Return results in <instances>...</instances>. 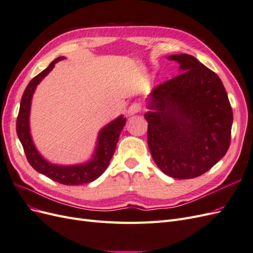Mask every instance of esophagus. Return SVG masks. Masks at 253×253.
Instances as JSON below:
<instances>
[{"instance_id": "esophagus-1", "label": "esophagus", "mask_w": 253, "mask_h": 253, "mask_svg": "<svg viewBox=\"0 0 253 253\" xmlns=\"http://www.w3.org/2000/svg\"><path fill=\"white\" fill-rule=\"evenodd\" d=\"M140 111H141V104L139 102H134V103L131 104V106H129L128 114L129 115H134V114L139 113Z\"/></svg>"}]
</instances>
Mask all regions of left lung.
<instances>
[{
    "instance_id": "obj_1",
    "label": "left lung",
    "mask_w": 253,
    "mask_h": 253,
    "mask_svg": "<svg viewBox=\"0 0 253 253\" xmlns=\"http://www.w3.org/2000/svg\"><path fill=\"white\" fill-rule=\"evenodd\" d=\"M179 64L175 78L148 99V144L157 167L178 179L197 177L225 156L233 114L218 76L195 57H168Z\"/></svg>"
}]
</instances>
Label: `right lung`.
<instances>
[{
    "label": "right lung",
    "mask_w": 253,
    "mask_h": 253,
    "mask_svg": "<svg viewBox=\"0 0 253 253\" xmlns=\"http://www.w3.org/2000/svg\"><path fill=\"white\" fill-rule=\"evenodd\" d=\"M63 59L65 58L59 57L53 60L47 68H45L39 75H37L28 83L21 99L20 111L17 119V134L23 145V149H24L28 163L36 171L47 176L52 180L62 183V185L78 186L94 181L106 170V168L110 165V160L114 155V152L116 150L119 136L122 128L126 126V118H124V116L120 115L119 117L111 121L110 124L99 131L94 154L86 163L62 166L50 164L46 159L43 158L40 153L38 152L33 141L32 134H30L29 115L32 99L38 84L52 71L58 61Z\"/></svg>",
    "instance_id": "right-lung-1"
}]
</instances>
